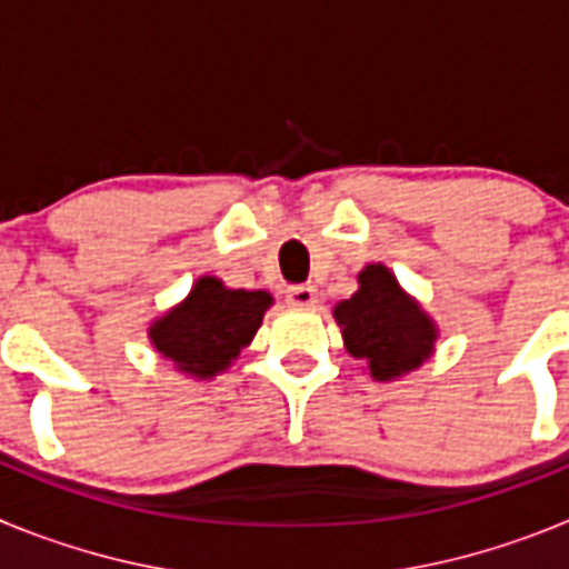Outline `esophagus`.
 <instances>
[{"label": "esophagus", "mask_w": 569, "mask_h": 569, "mask_svg": "<svg viewBox=\"0 0 569 569\" xmlns=\"http://www.w3.org/2000/svg\"><path fill=\"white\" fill-rule=\"evenodd\" d=\"M319 293H316L313 284H293L288 288V305L290 308H316Z\"/></svg>", "instance_id": "obj_1"}]
</instances>
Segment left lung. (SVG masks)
Instances as JSON below:
<instances>
[{"instance_id":"left-lung-1","label":"left lung","mask_w":569,"mask_h":569,"mask_svg":"<svg viewBox=\"0 0 569 569\" xmlns=\"http://www.w3.org/2000/svg\"><path fill=\"white\" fill-rule=\"evenodd\" d=\"M333 319L347 353L365 361L376 381L413 373L436 353L439 325L381 261L361 268L359 290L336 305Z\"/></svg>"}]
</instances>
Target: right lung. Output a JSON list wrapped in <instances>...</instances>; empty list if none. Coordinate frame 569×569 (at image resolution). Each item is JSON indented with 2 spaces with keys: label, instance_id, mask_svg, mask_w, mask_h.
Listing matches in <instances>:
<instances>
[{
  "label": "right lung",
  "instance_id": "obj_1",
  "mask_svg": "<svg viewBox=\"0 0 569 569\" xmlns=\"http://www.w3.org/2000/svg\"><path fill=\"white\" fill-rule=\"evenodd\" d=\"M270 305L268 290H236L216 276H199L179 305L150 321L148 339L176 373L210 381L253 341Z\"/></svg>",
  "mask_w": 569,
  "mask_h": 569
}]
</instances>
